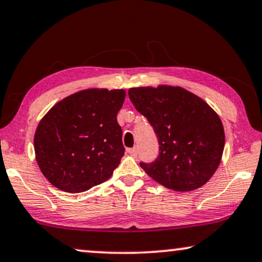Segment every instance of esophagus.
Masks as SVG:
<instances>
[{
    "instance_id": "34e87169",
    "label": "esophagus",
    "mask_w": 262,
    "mask_h": 262,
    "mask_svg": "<svg viewBox=\"0 0 262 262\" xmlns=\"http://www.w3.org/2000/svg\"><path fill=\"white\" fill-rule=\"evenodd\" d=\"M127 152L130 154L131 156L137 157V155H138V149H137V147H131V149H127Z\"/></svg>"
}]
</instances>
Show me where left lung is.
Here are the masks:
<instances>
[{"label":"left lung","mask_w":262,"mask_h":262,"mask_svg":"<svg viewBox=\"0 0 262 262\" xmlns=\"http://www.w3.org/2000/svg\"><path fill=\"white\" fill-rule=\"evenodd\" d=\"M128 97L157 135L159 155L147 175L175 191H190L210 180L221 163L225 130L217 113L183 87H134Z\"/></svg>","instance_id":"8db88e82"}]
</instances>
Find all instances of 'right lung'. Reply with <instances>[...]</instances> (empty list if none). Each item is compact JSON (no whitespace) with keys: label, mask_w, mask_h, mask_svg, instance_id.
<instances>
[{"label":"right lung","mask_w":262,"mask_h":262,"mask_svg":"<svg viewBox=\"0 0 262 262\" xmlns=\"http://www.w3.org/2000/svg\"><path fill=\"white\" fill-rule=\"evenodd\" d=\"M124 90L89 89L56 103L34 135L37 165L55 188L82 192L112 176L124 156L117 115Z\"/></svg>","instance_id":"1"}]
</instances>
